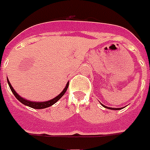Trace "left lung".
<instances>
[{
	"label": "left lung",
	"instance_id": "1",
	"mask_svg": "<svg viewBox=\"0 0 150 150\" xmlns=\"http://www.w3.org/2000/svg\"><path fill=\"white\" fill-rule=\"evenodd\" d=\"M102 104V103H101ZM103 107H104L105 108H108V109H111V110H120V109H122V108H109V107H107V106H104V105L102 104Z\"/></svg>",
	"mask_w": 150,
	"mask_h": 150
}]
</instances>
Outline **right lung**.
Segmentation results:
<instances>
[{
	"instance_id": "1",
	"label": "right lung",
	"mask_w": 150,
	"mask_h": 150,
	"mask_svg": "<svg viewBox=\"0 0 150 150\" xmlns=\"http://www.w3.org/2000/svg\"><path fill=\"white\" fill-rule=\"evenodd\" d=\"M7 82H8V84H9V86H10V88H11V92L13 93V94L15 95V98L18 99V100L20 102V103H22L23 104L25 105V106H28V107H30V108H34V109H43V108H49L51 106H52L53 104H55L61 98H62L64 94H65V93L67 92V88H68V86H69V82H67V85H66V87L65 88L62 90V92L60 93V94H58L57 96L55 97L54 98L52 99H51L49 101H46V102H33V101H30L28 100V99H26V98H22V97H20L17 93L15 92V90L14 89V88L12 87V85H11V83H10V81H9V79L7 78Z\"/></svg>"
}]
</instances>
